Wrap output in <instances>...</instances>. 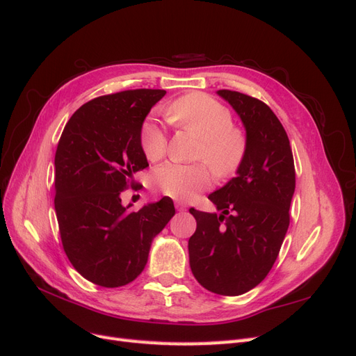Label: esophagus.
<instances>
[{"mask_svg":"<svg viewBox=\"0 0 356 356\" xmlns=\"http://www.w3.org/2000/svg\"><path fill=\"white\" fill-rule=\"evenodd\" d=\"M175 208H177L178 211H186V209H187V204H186L184 202L177 200V202H175Z\"/></svg>","mask_w":356,"mask_h":356,"instance_id":"esophagus-1","label":"esophagus"}]
</instances>
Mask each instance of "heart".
Returning <instances> with one entry per match:
<instances>
[{
	"mask_svg": "<svg viewBox=\"0 0 356 356\" xmlns=\"http://www.w3.org/2000/svg\"><path fill=\"white\" fill-rule=\"evenodd\" d=\"M165 117L179 127L191 129L202 136L196 157L204 160L218 178L232 177L239 169L246 153V138L233 126L227 106L204 93H188L172 101L165 108ZM139 144L149 161L163 159L168 138L153 118H147L139 129ZM209 168L204 163H165L153 174V184L163 195L188 200L212 182Z\"/></svg>",
	"mask_w": 356,
	"mask_h": 356,
	"instance_id": "heart-1",
	"label": "heart"
}]
</instances>
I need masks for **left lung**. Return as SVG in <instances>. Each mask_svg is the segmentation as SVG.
<instances>
[{"instance_id": "1", "label": "left lung", "mask_w": 356, "mask_h": 356, "mask_svg": "<svg viewBox=\"0 0 356 356\" xmlns=\"http://www.w3.org/2000/svg\"><path fill=\"white\" fill-rule=\"evenodd\" d=\"M241 117L246 153L236 177L208 199L221 213L190 209L197 227L188 241L191 272L220 296H241L273 267L289 225L296 169L289 139L268 106L233 90L217 92Z\"/></svg>"}]
</instances>
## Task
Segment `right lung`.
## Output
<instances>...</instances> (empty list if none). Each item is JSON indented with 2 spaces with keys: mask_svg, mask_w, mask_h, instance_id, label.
Listing matches in <instances>:
<instances>
[{
  "mask_svg": "<svg viewBox=\"0 0 356 356\" xmlns=\"http://www.w3.org/2000/svg\"><path fill=\"white\" fill-rule=\"evenodd\" d=\"M166 90L99 96L68 120L55 154V211L63 250L83 277L105 288L136 279L153 239L175 215L163 197L138 212L122 204L134 174L148 166L139 129Z\"/></svg>",
  "mask_w": 356,
  "mask_h": 356,
  "instance_id": "add662e5",
  "label": "right lung"
}]
</instances>
